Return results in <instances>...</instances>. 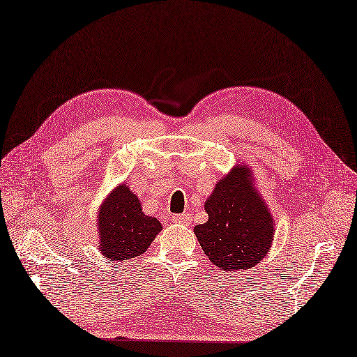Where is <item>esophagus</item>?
<instances>
[{"instance_id": "obj_1", "label": "esophagus", "mask_w": 357, "mask_h": 357, "mask_svg": "<svg viewBox=\"0 0 357 357\" xmlns=\"http://www.w3.org/2000/svg\"><path fill=\"white\" fill-rule=\"evenodd\" d=\"M172 222H177V224H183V225H189L192 218H190L189 213H177V215H172L171 216Z\"/></svg>"}]
</instances>
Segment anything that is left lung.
Wrapping results in <instances>:
<instances>
[{
	"instance_id": "left-lung-1",
	"label": "left lung",
	"mask_w": 357,
	"mask_h": 357,
	"mask_svg": "<svg viewBox=\"0 0 357 357\" xmlns=\"http://www.w3.org/2000/svg\"><path fill=\"white\" fill-rule=\"evenodd\" d=\"M253 181L247 165L234 167L206 199L207 222L194 229L204 255L222 271L251 269L273 244V215Z\"/></svg>"
}]
</instances>
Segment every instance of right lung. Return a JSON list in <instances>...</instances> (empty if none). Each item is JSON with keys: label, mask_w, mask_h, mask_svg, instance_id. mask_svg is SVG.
I'll use <instances>...</instances> for the list:
<instances>
[{"label": "right lung", "mask_w": 357, "mask_h": 357, "mask_svg": "<svg viewBox=\"0 0 357 357\" xmlns=\"http://www.w3.org/2000/svg\"><path fill=\"white\" fill-rule=\"evenodd\" d=\"M100 253L109 260H127L142 255L151 245L162 224L142 212L139 198L119 185L104 199L98 211Z\"/></svg>", "instance_id": "1"}]
</instances>
